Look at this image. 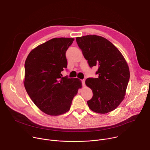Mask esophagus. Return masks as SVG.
I'll return each instance as SVG.
<instances>
[{
  "label": "esophagus",
  "mask_w": 150,
  "mask_h": 150,
  "mask_svg": "<svg viewBox=\"0 0 150 150\" xmlns=\"http://www.w3.org/2000/svg\"><path fill=\"white\" fill-rule=\"evenodd\" d=\"M81 82H82V86H85V79H82V80H81Z\"/></svg>",
  "instance_id": "obj_1"
}]
</instances>
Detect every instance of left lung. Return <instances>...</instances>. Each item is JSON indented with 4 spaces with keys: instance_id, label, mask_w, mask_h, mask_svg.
Listing matches in <instances>:
<instances>
[{
    "instance_id": "obj_1",
    "label": "left lung",
    "mask_w": 150,
    "mask_h": 150,
    "mask_svg": "<svg viewBox=\"0 0 150 150\" xmlns=\"http://www.w3.org/2000/svg\"><path fill=\"white\" fill-rule=\"evenodd\" d=\"M76 40L90 67L98 68L96 74L98 77L85 81L93 93L87 101L88 107L101 114L114 110L124 99L129 81V69L125 58L103 37L90 35L76 37Z\"/></svg>"
}]
</instances>
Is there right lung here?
Masks as SVG:
<instances>
[{
  "mask_svg": "<svg viewBox=\"0 0 150 150\" xmlns=\"http://www.w3.org/2000/svg\"><path fill=\"white\" fill-rule=\"evenodd\" d=\"M74 38H55L39 45L25 62V90L34 103L46 114L57 116L67 112L81 88L78 78L62 77L67 68L66 52Z\"/></svg>",
  "mask_w": 150,
  "mask_h": 150,
  "instance_id": "1",
  "label": "right lung"
}]
</instances>
